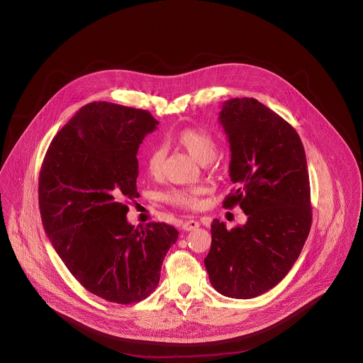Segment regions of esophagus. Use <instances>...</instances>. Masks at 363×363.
I'll use <instances>...</instances> for the list:
<instances>
[{
    "label": "esophagus",
    "instance_id": "obj_1",
    "mask_svg": "<svg viewBox=\"0 0 363 363\" xmlns=\"http://www.w3.org/2000/svg\"><path fill=\"white\" fill-rule=\"evenodd\" d=\"M182 228H184L185 231L196 230V228H199V221H196V220H186V221L182 223Z\"/></svg>",
    "mask_w": 363,
    "mask_h": 363
}]
</instances>
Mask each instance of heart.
<instances>
[{"mask_svg": "<svg viewBox=\"0 0 363 363\" xmlns=\"http://www.w3.org/2000/svg\"><path fill=\"white\" fill-rule=\"evenodd\" d=\"M174 143L186 150L195 160L205 165H215L220 160L216 152V139L205 128L188 126L178 130L172 136ZM165 160V148L162 145H154L145 157V169L151 177H160L162 172ZM206 189L203 186H182L172 188L165 195L164 199L172 206L181 209H199L202 205V196Z\"/></svg>", "mask_w": 363, "mask_h": 363, "instance_id": "1", "label": "heart"}]
</instances>
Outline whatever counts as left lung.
Segmentation results:
<instances>
[{"instance_id": "left-lung-1", "label": "left lung", "mask_w": 363, "mask_h": 363, "mask_svg": "<svg viewBox=\"0 0 363 363\" xmlns=\"http://www.w3.org/2000/svg\"><path fill=\"white\" fill-rule=\"evenodd\" d=\"M218 121L228 138L235 185L223 208L238 205L248 220L231 230L213 220L205 267L218 293L251 298L288 275L310 233L306 152L293 126L254 98L224 102Z\"/></svg>"}]
</instances>
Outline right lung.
Wrapping results in <instances>:
<instances>
[{
  "mask_svg": "<svg viewBox=\"0 0 363 363\" xmlns=\"http://www.w3.org/2000/svg\"><path fill=\"white\" fill-rule=\"evenodd\" d=\"M158 122L143 109L105 101L82 106L49 145L39 174L42 223L74 278L118 304L138 303L160 282L178 238L165 223L135 227L138 150Z\"/></svg>",
  "mask_w": 363,
  "mask_h": 363,
  "instance_id": "1",
  "label": "right lung"
}]
</instances>
